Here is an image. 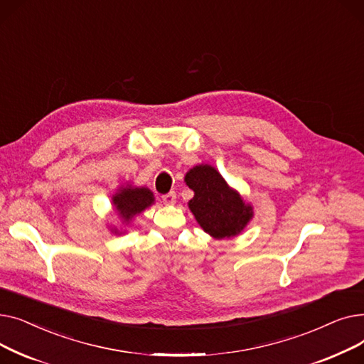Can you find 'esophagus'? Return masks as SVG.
I'll use <instances>...</instances> for the list:
<instances>
[{
  "mask_svg": "<svg viewBox=\"0 0 364 364\" xmlns=\"http://www.w3.org/2000/svg\"><path fill=\"white\" fill-rule=\"evenodd\" d=\"M176 199H177V193L176 192H169L166 195L162 196V200L166 203V205H174L176 203Z\"/></svg>",
  "mask_w": 364,
  "mask_h": 364,
  "instance_id": "obj_1",
  "label": "esophagus"
}]
</instances>
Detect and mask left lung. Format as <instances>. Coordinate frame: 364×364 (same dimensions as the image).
I'll return each mask as SVG.
<instances>
[{"mask_svg": "<svg viewBox=\"0 0 364 364\" xmlns=\"http://www.w3.org/2000/svg\"><path fill=\"white\" fill-rule=\"evenodd\" d=\"M195 196L188 200L190 211L203 230L214 239L237 236L254 217V208L225 183L211 165H196L184 177Z\"/></svg>", "mask_w": 364, "mask_h": 364, "instance_id": "1", "label": "left lung"}]
</instances>
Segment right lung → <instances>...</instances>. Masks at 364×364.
Returning <instances> with one entry per match:
<instances>
[{
	"label": "right lung",
	"mask_w": 364,
	"mask_h": 364,
	"mask_svg": "<svg viewBox=\"0 0 364 364\" xmlns=\"http://www.w3.org/2000/svg\"><path fill=\"white\" fill-rule=\"evenodd\" d=\"M153 202L155 198L147 187H132L129 184L121 187L112 198L114 209L125 223L143 213ZM113 233H118V230H113Z\"/></svg>",
	"instance_id": "obj_1"
}]
</instances>
